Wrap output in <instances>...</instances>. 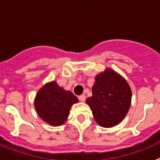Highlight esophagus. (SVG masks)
Returning a JSON list of instances; mask_svg holds the SVG:
<instances>
[{
	"label": "esophagus",
	"mask_w": 160,
	"mask_h": 160,
	"mask_svg": "<svg viewBox=\"0 0 160 160\" xmlns=\"http://www.w3.org/2000/svg\"><path fill=\"white\" fill-rule=\"evenodd\" d=\"M78 98L81 102H85V100H86V96H85V94H82V95L79 96Z\"/></svg>",
	"instance_id": "obj_1"
}]
</instances>
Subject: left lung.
<instances>
[{
    "mask_svg": "<svg viewBox=\"0 0 160 160\" xmlns=\"http://www.w3.org/2000/svg\"><path fill=\"white\" fill-rule=\"evenodd\" d=\"M92 96L87 99L98 124L112 128L122 122L131 103V89L127 80L112 69L107 68L95 77Z\"/></svg>",
    "mask_w": 160,
    "mask_h": 160,
    "instance_id": "obj_1",
    "label": "left lung"
}]
</instances>
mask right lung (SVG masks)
Masks as SVG:
<instances>
[{
  "label": "right lung",
  "instance_id": "obj_1",
  "mask_svg": "<svg viewBox=\"0 0 160 160\" xmlns=\"http://www.w3.org/2000/svg\"><path fill=\"white\" fill-rule=\"evenodd\" d=\"M77 102L78 99L73 93L52 81L38 90L34 99V107L44 122L57 127L62 125L67 120L72 105Z\"/></svg>",
  "mask_w": 160,
  "mask_h": 160
}]
</instances>
